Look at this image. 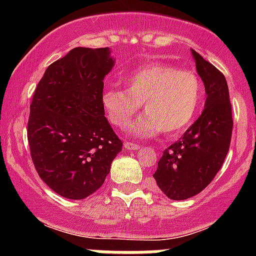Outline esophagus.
Wrapping results in <instances>:
<instances>
[{
    "instance_id": "esophagus-1",
    "label": "esophagus",
    "mask_w": 256,
    "mask_h": 256,
    "mask_svg": "<svg viewBox=\"0 0 256 256\" xmlns=\"http://www.w3.org/2000/svg\"><path fill=\"white\" fill-rule=\"evenodd\" d=\"M124 147H125L126 150H128V151H135V150L140 148V144L130 142V141H125V142H124Z\"/></svg>"
}]
</instances>
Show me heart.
Listing matches in <instances>:
<instances>
[{
    "label": "heart",
    "instance_id": "heart-1",
    "mask_svg": "<svg viewBox=\"0 0 256 256\" xmlns=\"http://www.w3.org/2000/svg\"><path fill=\"white\" fill-rule=\"evenodd\" d=\"M124 80L128 88H105L102 105L110 122L125 128L144 102L146 112L130 126L136 138H152L162 131L167 136L180 135L200 112L203 88L192 72L156 62L136 66Z\"/></svg>",
    "mask_w": 256,
    "mask_h": 256
}]
</instances>
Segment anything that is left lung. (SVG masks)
I'll list each match as a JSON object with an SVG mask.
<instances>
[{
	"label": "left lung",
	"instance_id": "obj_1",
	"mask_svg": "<svg viewBox=\"0 0 256 256\" xmlns=\"http://www.w3.org/2000/svg\"><path fill=\"white\" fill-rule=\"evenodd\" d=\"M192 54L204 82V110L180 140L164 150L154 174L160 190L174 200L198 194L213 180L229 151L233 130L226 76L193 49Z\"/></svg>",
	"mask_w": 256,
	"mask_h": 256
}]
</instances>
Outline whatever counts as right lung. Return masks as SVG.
Wrapping results in <instances>:
<instances>
[{
    "mask_svg": "<svg viewBox=\"0 0 256 256\" xmlns=\"http://www.w3.org/2000/svg\"><path fill=\"white\" fill-rule=\"evenodd\" d=\"M109 48L72 49L52 63L30 102L27 138L38 176L68 200L99 190L122 148L102 105Z\"/></svg>",
    "mask_w": 256,
    "mask_h": 256,
    "instance_id": "obj_1",
    "label": "right lung"
}]
</instances>
